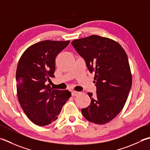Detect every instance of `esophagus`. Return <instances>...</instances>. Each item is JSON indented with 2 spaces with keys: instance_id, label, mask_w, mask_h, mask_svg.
I'll return each instance as SVG.
<instances>
[{
  "instance_id": "esophagus-1",
  "label": "esophagus",
  "mask_w": 150,
  "mask_h": 150,
  "mask_svg": "<svg viewBox=\"0 0 150 150\" xmlns=\"http://www.w3.org/2000/svg\"><path fill=\"white\" fill-rule=\"evenodd\" d=\"M79 93H80V92H76V91H73V92H71V95L73 97H75V96H78Z\"/></svg>"
}]
</instances>
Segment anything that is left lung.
Masks as SVG:
<instances>
[{"label": "left lung", "mask_w": 150, "mask_h": 150, "mask_svg": "<svg viewBox=\"0 0 150 150\" xmlns=\"http://www.w3.org/2000/svg\"><path fill=\"white\" fill-rule=\"evenodd\" d=\"M71 44L89 71L95 73L96 93H88L91 103L82 114L90 122L107 124L121 112L130 92L132 76L127 54L118 42L97 35Z\"/></svg>", "instance_id": "1"}]
</instances>
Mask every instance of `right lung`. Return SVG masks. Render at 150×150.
Instances as JSON below:
<instances>
[{
	"label": "right lung",
	"instance_id": "obj_1",
	"mask_svg": "<svg viewBox=\"0 0 150 150\" xmlns=\"http://www.w3.org/2000/svg\"><path fill=\"white\" fill-rule=\"evenodd\" d=\"M69 43V41H42L26 49L19 60L17 98L26 115L38 125L54 122L71 97L69 91L54 90L47 84L50 77H54L56 57Z\"/></svg>",
	"mask_w": 150,
	"mask_h": 150
}]
</instances>
